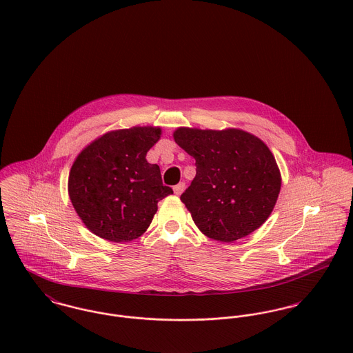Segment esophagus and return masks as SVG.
Masks as SVG:
<instances>
[{
	"label": "esophagus",
	"mask_w": 353,
	"mask_h": 353,
	"mask_svg": "<svg viewBox=\"0 0 353 353\" xmlns=\"http://www.w3.org/2000/svg\"><path fill=\"white\" fill-rule=\"evenodd\" d=\"M184 190H185V183H179L177 185H174V187H173V192H174V195H181V194L184 192Z\"/></svg>",
	"instance_id": "esophagus-1"
}]
</instances>
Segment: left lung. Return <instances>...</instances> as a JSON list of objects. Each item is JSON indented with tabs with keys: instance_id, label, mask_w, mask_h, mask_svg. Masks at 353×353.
<instances>
[{
	"instance_id": "left-lung-1",
	"label": "left lung",
	"mask_w": 353,
	"mask_h": 353,
	"mask_svg": "<svg viewBox=\"0 0 353 353\" xmlns=\"http://www.w3.org/2000/svg\"><path fill=\"white\" fill-rule=\"evenodd\" d=\"M173 138L195 158V179L180 199L203 234L233 242L270 218L281 176L260 138L239 128L190 127H179Z\"/></svg>"
}]
</instances>
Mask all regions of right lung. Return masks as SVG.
Wrapping results in <instances>:
<instances>
[{
    "instance_id": "right-lung-1",
    "label": "right lung",
    "mask_w": 353,
    "mask_h": 353,
    "mask_svg": "<svg viewBox=\"0 0 353 353\" xmlns=\"http://www.w3.org/2000/svg\"><path fill=\"white\" fill-rule=\"evenodd\" d=\"M161 134L153 125L108 131L77 156L68 191L93 234L111 242L137 239L150 226L158 201L173 194L162 184L159 166L146 159Z\"/></svg>"
}]
</instances>
